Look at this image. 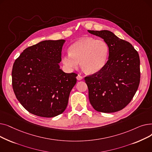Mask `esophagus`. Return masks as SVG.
I'll return each mask as SVG.
<instances>
[{"label": "esophagus", "instance_id": "34e87169", "mask_svg": "<svg viewBox=\"0 0 152 152\" xmlns=\"http://www.w3.org/2000/svg\"><path fill=\"white\" fill-rule=\"evenodd\" d=\"M76 78H77V79L78 81H81V80H82V79H83V76H81L80 75H78L77 76Z\"/></svg>", "mask_w": 152, "mask_h": 152}]
</instances>
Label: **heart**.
<instances>
[{
  "label": "heart",
  "mask_w": 152,
  "mask_h": 152,
  "mask_svg": "<svg viewBox=\"0 0 152 152\" xmlns=\"http://www.w3.org/2000/svg\"><path fill=\"white\" fill-rule=\"evenodd\" d=\"M69 53L62 57L66 68L77 67L79 62L82 69L87 74H95L105 66L109 55V47L102 39L84 37L77 40L69 47Z\"/></svg>",
  "instance_id": "obj_1"
}]
</instances>
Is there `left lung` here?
Instances as JSON below:
<instances>
[{"label": "left lung", "instance_id": "left-lung-1", "mask_svg": "<svg viewBox=\"0 0 152 152\" xmlns=\"http://www.w3.org/2000/svg\"><path fill=\"white\" fill-rule=\"evenodd\" d=\"M109 47L108 60L98 73L84 78L93 108L103 113H113L129 104L140 83L138 52L127 41L108 30L91 31Z\"/></svg>", "mask_w": 152, "mask_h": 152}]
</instances>
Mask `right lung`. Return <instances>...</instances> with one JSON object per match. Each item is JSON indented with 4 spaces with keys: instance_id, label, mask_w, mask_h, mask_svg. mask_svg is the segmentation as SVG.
Segmentation results:
<instances>
[{
    "instance_id": "right-lung-1",
    "label": "right lung",
    "mask_w": 152,
    "mask_h": 152,
    "mask_svg": "<svg viewBox=\"0 0 152 152\" xmlns=\"http://www.w3.org/2000/svg\"><path fill=\"white\" fill-rule=\"evenodd\" d=\"M65 40H46L30 46L16 59L12 68L15 96L29 113L52 118L65 110L77 74L60 68Z\"/></svg>"
}]
</instances>
